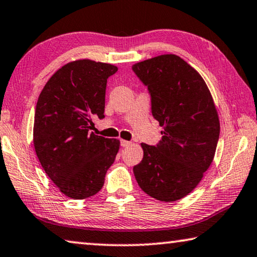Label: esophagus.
<instances>
[{
	"instance_id": "esophagus-1",
	"label": "esophagus",
	"mask_w": 257,
	"mask_h": 257,
	"mask_svg": "<svg viewBox=\"0 0 257 257\" xmlns=\"http://www.w3.org/2000/svg\"><path fill=\"white\" fill-rule=\"evenodd\" d=\"M121 146L122 148H128L129 145H132V142H129V141H124V140H121Z\"/></svg>"
}]
</instances>
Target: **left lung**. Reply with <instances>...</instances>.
Instances as JSON below:
<instances>
[{
    "label": "left lung",
    "mask_w": 257,
    "mask_h": 257,
    "mask_svg": "<svg viewBox=\"0 0 257 257\" xmlns=\"http://www.w3.org/2000/svg\"><path fill=\"white\" fill-rule=\"evenodd\" d=\"M151 96V111L164 130L156 146L142 143L143 160L134 167L142 190L170 202L192 192L213 162L219 120L201 75L176 55L133 65Z\"/></svg>",
    "instance_id": "8db88e82"
}]
</instances>
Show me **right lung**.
<instances>
[{"label": "right lung", "instance_id": "right-lung-1", "mask_svg": "<svg viewBox=\"0 0 257 257\" xmlns=\"http://www.w3.org/2000/svg\"><path fill=\"white\" fill-rule=\"evenodd\" d=\"M117 67L89 59L59 68L44 85L35 107L33 142L44 172L60 192L85 199L99 192L120 142L89 133L103 119L107 79Z\"/></svg>", "mask_w": 257, "mask_h": 257}]
</instances>
